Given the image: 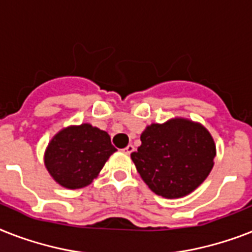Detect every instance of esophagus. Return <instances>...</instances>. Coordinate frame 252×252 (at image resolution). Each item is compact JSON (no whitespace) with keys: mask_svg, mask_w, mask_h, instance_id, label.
I'll list each match as a JSON object with an SVG mask.
<instances>
[{"mask_svg":"<svg viewBox=\"0 0 252 252\" xmlns=\"http://www.w3.org/2000/svg\"><path fill=\"white\" fill-rule=\"evenodd\" d=\"M124 153H126V154H128L129 155L130 153H133V151H134V146H133V145H128V146L126 147V149H124Z\"/></svg>","mask_w":252,"mask_h":252,"instance_id":"34e87169","label":"esophagus"}]
</instances>
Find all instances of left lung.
<instances>
[{"instance_id": "8db88e82", "label": "left lung", "mask_w": 252, "mask_h": 252, "mask_svg": "<svg viewBox=\"0 0 252 252\" xmlns=\"http://www.w3.org/2000/svg\"><path fill=\"white\" fill-rule=\"evenodd\" d=\"M130 154L137 172L155 194L180 198L197 189L214 167L216 147L208 130L186 119L151 124Z\"/></svg>"}]
</instances>
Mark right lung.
I'll return each mask as SVG.
<instances>
[{
	"label": "right lung",
	"instance_id": "right-lung-1",
	"mask_svg": "<svg viewBox=\"0 0 252 252\" xmlns=\"http://www.w3.org/2000/svg\"><path fill=\"white\" fill-rule=\"evenodd\" d=\"M116 149L107 132L81 124L54 136L45 153V165L53 179L67 189L89 185Z\"/></svg>",
	"mask_w": 252,
	"mask_h": 252
}]
</instances>
